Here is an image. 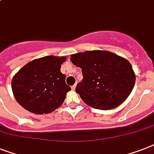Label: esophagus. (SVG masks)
Returning <instances> with one entry per match:
<instances>
[{
    "label": "esophagus",
    "mask_w": 154,
    "mask_h": 154,
    "mask_svg": "<svg viewBox=\"0 0 154 154\" xmlns=\"http://www.w3.org/2000/svg\"><path fill=\"white\" fill-rule=\"evenodd\" d=\"M76 86H77V84H75V85H73L71 88H72V89L73 90H75V88H76Z\"/></svg>",
    "instance_id": "34e87169"
}]
</instances>
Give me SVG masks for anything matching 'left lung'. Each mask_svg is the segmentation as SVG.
<instances>
[{
  "label": "left lung",
  "mask_w": 154,
  "mask_h": 154,
  "mask_svg": "<svg viewBox=\"0 0 154 154\" xmlns=\"http://www.w3.org/2000/svg\"><path fill=\"white\" fill-rule=\"evenodd\" d=\"M70 61L81 68L83 75L76 92L93 108H116L129 97L134 86L135 74L131 63L116 54L85 51L71 55Z\"/></svg>",
  "instance_id": "1"
}]
</instances>
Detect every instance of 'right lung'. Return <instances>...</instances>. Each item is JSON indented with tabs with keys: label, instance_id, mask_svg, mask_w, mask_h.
I'll return each instance as SVG.
<instances>
[{
	"label": "right lung",
	"instance_id": "obj_1",
	"mask_svg": "<svg viewBox=\"0 0 154 154\" xmlns=\"http://www.w3.org/2000/svg\"><path fill=\"white\" fill-rule=\"evenodd\" d=\"M65 61V57L47 56L25 65L12 81L16 101L35 114L51 113L59 107L71 90L60 70Z\"/></svg>",
	"mask_w": 154,
	"mask_h": 154
}]
</instances>
